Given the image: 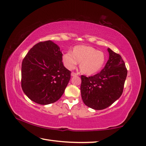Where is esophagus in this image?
<instances>
[{
    "mask_svg": "<svg viewBox=\"0 0 146 146\" xmlns=\"http://www.w3.org/2000/svg\"><path fill=\"white\" fill-rule=\"evenodd\" d=\"M71 76H76V75H78V74H77V73H74V72H72V73H71Z\"/></svg>",
    "mask_w": 146,
    "mask_h": 146,
    "instance_id": "obj_1",
    "label": "esophagus"
}]
</instances>
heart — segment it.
<instances>
[{
	"label": "heart",
	"mask_w": 146,
	"mask_h": 146,
	"mask_svg": "<svg viewBox=\"0 0 146 146\" xmlns=\"http://www.w3.org/2000/svg\"><path fill=\"white\" fill-rule=\"evenodd\" d=\"M105 60L103 52L87 46H77L73 52L68 51L63 56L65 67L69 70L74 69L80 62V70L86 75H93L100 71Z\"/></svg>",
	"instance_id": "obj_1"
}]
</instances>
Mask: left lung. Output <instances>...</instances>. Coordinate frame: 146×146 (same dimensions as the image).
<instances>
[{"label": "left lung", "mask_w": 146, "mask_h": 146, "mask_svg": "<svg viewBox=\"0 0 146 146\" xmlns=\"http://www.w3.org/2000/svg\"><path fill=\"white\" fill-rule=\"evenodd\" d=\"M107 50L109 58L104 69L92 76H81L83 102L95 110L105 109L120 97L127 75L121 56L110 48Z\"/></svg>", "instance_id": "1"}]
</instances>
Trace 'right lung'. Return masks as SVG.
<instances>
[{
    "mask_svg": "<svg viewBox=\"0 0 146 146\" xmlns=\"http://www.w3.org/2000/svg\"><path fill=\"white\" fill-rule=\"evenodd\" d=\"M59 46L49 40L35 44L22 63L21 86L30 100L41 105L56 102L71 77L64 66Z\"/></svg>",
    "mask_w": 146,
    "mask_h": 146,
    "instance_id": "add662e5",
    "label": "right lung"
}]
</instances>
